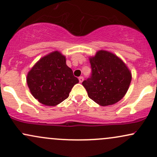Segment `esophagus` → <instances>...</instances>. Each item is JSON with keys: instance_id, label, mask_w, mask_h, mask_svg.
<instances>
[{"instance_id": "1", "label": "esophagus", "mask_w": 157, "mask_h": 157, "mask_svg": "<svg viewBox=\"0 0 157 157\" xmlns=\"http://www.w3.org/2000/svg\"><path fill=\"white\" fill-rule=\"evenodd\" d=\"M83 80H84V79H83V77H79V82H82V81H83Z\"/></svg>"}]
</instances>
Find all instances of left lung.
Wrapping results in <instances>:
<instances>
[{"mask_svg":"<svg viewBox=\"0 0 157 157\" xmlns=\"http://www.w3.org/2000/svg\"><path fill=\"white\" fill-rule=\"evenodd\" d=\"M92 76L82 82L88 95L98 105H113L123 98L130 86L131 71L112 52L99 50L89 57Z\"/></svg>","mask_w":157,"mask_h":157,"instance_id":"1","label":"left lung"}]
</instances>
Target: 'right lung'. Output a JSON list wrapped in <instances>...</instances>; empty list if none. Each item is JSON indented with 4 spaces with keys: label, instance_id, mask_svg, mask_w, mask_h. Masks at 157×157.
Listing matches in <instances>:
<instances>
[{
    "label": "right lung",
    "instance_id": "right-lung-1",
    "mask_svg": "<svg viewBox=\"0 0 157 157\" xmlns=\"http://www.w3.org/2000/svg\"><path fill=\"white\" fill-rule=\"evenodd\" d=\"M26 82L30 92L39 102L56 106L68 98L79 80L66 65V56L54 51L41 57L29 71Z\"/></svg>",
    "mask_w": 157,
    "mask_h": 157
}]
</instances>
